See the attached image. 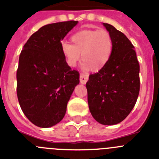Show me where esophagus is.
<instances>
[{
  "label": "esophagus",
  "mask_w": 159,
  "mask_h": 159,
  "mask_svg": "<svg viewBox=\"0 0 159 159\" xmlns=\"http://www.w3.org/2000/svg\"><path fill=\"white\" fill-rule=\"evenodd\" d=\"M87 81H88V75L84 74V73H81V75H80V82H81L82 84H86Z\"/></svg>",
  "instance_id": "34e87169"
}]
</instances>
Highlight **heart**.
Listing matches in <instances>:
<instances>
[{
    "mask_svg": "<svg viewBox=\"0 0 159 159\" xmlns=\"http://www.w3.org/2000/svg\"><path fill=\"white\" fill-rule=\"evenodd\" d=\"M71 42L61 44V52L71 67L76 66L82 54L83 69L98 72L105 67L112 53V37L106 30H80L72 35Z\"/></svg>",
    "mask_w": 159,
    "mask_h": 159,
    "instance_id": "obj_1",
    "label": "heart"
}]
</instances>
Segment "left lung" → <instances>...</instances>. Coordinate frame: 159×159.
Wrapping results in <instances>:
<instances>
[{
  "label": "left lung",
  "mask_w": 159,
  "mask_h": 159,
  "mask_svg": "<svg viewBox=\"0 0 159 159\" xmlns=\"http://www.w3.org/2000/svg\"><path fill=\"white\" fill-rule=\"evenodd\" d=\"M113 39L108 62L86 82L88 105L101 125L123 121L134 107L140 90V65L134 47L122 32L103 23Z\"/></svg>",
  "instance_id": "1"
}]
</instances>
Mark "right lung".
<instances>
[{
  "instance_id": "right-lung-1",
  "label": "right lung",
  "mask_w": 159,
  "mask_h": 159,
  "mask_svg": "<svg viewBox=\"0 0 159 159\" xmlns=\"http://www.w3.org/2000/svg\"><path fill=\"white\" fill-rule=\"evenodd\" d=\"M77 21L48 24L29 38L19 56L17 95L22 111L32 124L49 128L64 118L67 103L79 84L61 52V40Z\"/></svg>"
}]
</instances>
